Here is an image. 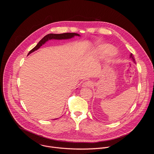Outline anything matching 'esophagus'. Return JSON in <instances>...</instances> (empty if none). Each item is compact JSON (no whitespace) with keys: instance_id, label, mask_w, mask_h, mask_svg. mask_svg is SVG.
<instances>
[{"instance_id":"1","label":"esophagus","mask_w":154,"mask_h":154,"mask_svg":"<svg viewBox=\"0 0 154 154\" xmlns=\"http://www.w3.org/2000/svg\"><path fill=\"white\" fill-rule=\"evenodd\" d=\"M93 85V82L91 81H86L83 83V87H89V86H92V85Z\"/></svg>"}]
</instances>
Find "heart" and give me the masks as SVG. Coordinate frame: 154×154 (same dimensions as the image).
<instances>
[{"mask_svg": "<svg viewBox=\"0 0 154 154\" xmlns=\"http://www.w3.org/2000/svg\"><path fill=\"white\" fill-rule=\"evenodd\" d=\"M113 50H114L113 48L110 46H104V52L105 53H111L112 51H113Z\"/></svg>", "mask_w": 154, "mask_h": 154, "instance_id": "b5f03b06", "label": "heart"}]
</instances>
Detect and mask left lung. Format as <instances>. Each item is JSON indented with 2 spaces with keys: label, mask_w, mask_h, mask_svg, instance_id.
<instances>
[{
  "label": "left lung",
  "mask_w": 154,
  "mask_h": 154,
  "mask_svg": "<svg viewBox=\"0 0 154 154\" xmlns=\"http://www.w3.org/2000/svg\"><path fill=\"white\" fill-rule=\"evenodd\" d=\"M130 58H131V59H132V60L134 61V62H135V58H134V55H133L132 54H130Z\"/></svg>",
  "instance_id": "left-lung-1"
}]
</instances>
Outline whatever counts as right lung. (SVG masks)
<instances>
[{
	"mask_svg": "<svg viewBox=\"0 0 154 154\" xmlns=\"http://www.w3.org/2000/svg\"><path fill=\"white\" fill-rule=\"evenodd\" d=\"M74 36H80L79 34L76 33H61V34H54V33H50L47 35H46L45 37H44L38 44L37 45L33 48L28 54L29 55L32 52L36 51L42 45H44L47 41L49 39H69Z\"/></svg>",
	"mask_w": 154,
	"mask_h": 154,
	"instance_id": "1",
	"label": "right lung"
}]
</instances>
